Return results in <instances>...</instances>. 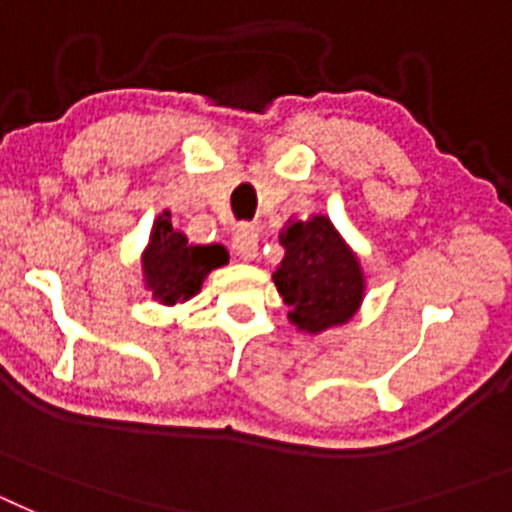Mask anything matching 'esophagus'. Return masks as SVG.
Listing matches in <instances>:
<instances>
[{"label":"esophagus","instance_id":"obj_1","mask_svg":"<svg viewBox=\"0 0 512 512\" xmlns=\"http://www.w3.org/2000/svg\"><path fill=\"white\" fill-rule=\"evenodd\" d=\"M233 251L238 253L243 261L259 259V230L253 228V225H241V228L235 230Z\"/></svg>","mask_w":512,"mask_h":512}]
</instances>
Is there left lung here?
I'll return each mask as SVG.
<instances>
[{"label": "left lung", "instance_id": "8db88e82", "mask_svg": "<svg viewBox=\"0 0 512 512\" xmlns=\"http://www.w3.org/2000/svg\"><path fill=\"white\" fill-rule=\"evenodd\" d=\"M279 243L284 259L271 279L289 305V323L318 336L354 318L364 302L366 277L359 256L330 217L320 212L307 220L289 217Z\"/></svg>", "mask_w": 512, "mask_h": 512}]
</instances>
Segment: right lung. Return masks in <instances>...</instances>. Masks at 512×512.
Instances as JSON below:
<instances>
[{
    "label": "right lung",
    "instance_id": "add662e5",
    "mask_svg": "<svg viewBox=\"0 0 512 512\" xmlns=\"http://www.w3.org/2000/svg\"><path fill=\"white\" fill-rule=\"evenodd\" d=\"M223 264H228V251L220 243H189L187 235L174 228L169 210L153 220L148 243L140 253L143 287L166 307L200 295L207 274Z\"/></svg>",
    "mask_w": 512,
    "mask_h": 512
}]
</instances>
